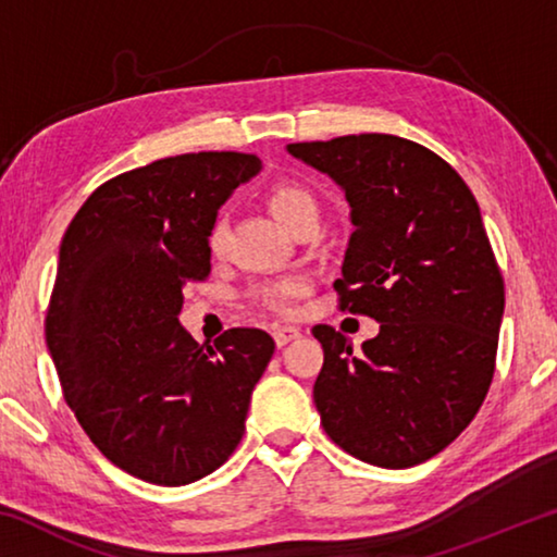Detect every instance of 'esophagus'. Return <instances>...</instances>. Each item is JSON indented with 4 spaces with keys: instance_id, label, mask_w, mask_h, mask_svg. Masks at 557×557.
Returning <instances> with one entry per match:
<instances>
[{
    "instance_id": "34e87169",
    "label": "esophagus",
    "mask_w": 557,
    "mask_h": 557,
    "mask_svg": "<svg viewBox=\"0 0 557 557\" xmlns=\"http://www.w3.org/2000/svg\"><path fill=\"white\" fill-rule=\"evenodd\" d=\"M301 336V329L299 326H275L272 329V338H275L277 346H287L289 342H295V338Z\"/></svg>"
}]
</instances>
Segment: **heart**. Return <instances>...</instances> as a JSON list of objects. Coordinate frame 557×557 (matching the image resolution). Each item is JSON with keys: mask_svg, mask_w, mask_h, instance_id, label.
Returning <instances> with one entry per match:
<instances>
[{"mask_svg": "<svg viewBox=\"0 0 557 557\" xmlns=\"http://www.w3.org/2000/svg\"><path fill=\"white\" fill-rule=\"evenodd\" d=\"M270 209L275 213V219L289 228L292 223L299 221L301 215L307 213H317V199L312 191H307L305 186L299 184H277L270 191ZM223 238H225V228L223 223H215L211 233H209V245L211 250H221L223 248ZM307 282L301 277H282L275 282H268L258 289V299L262 305L275 309L280 314H289L295 309V301L305 295Z\"/></svg>", "mask_w": 557, "mask_h": 557, "instance_id": "heart-1", "label": "heart"}]
</instances>
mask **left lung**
I'll return each mask as SVG.
<instances>
[{
    "label": "left lung",
    "mask_w": 557,
    "mask_h": 557,
    "mask_svg": "<svg viewBox=\"0 0 557 557\" xmlns=\"http://www.w3.org/2000/svg\"><path fill=\"white\" fill-rule=\"evenodd\" d=\"M342 188L354 233L342 307L379 334L354 351L319 324L314 405L326 435L385 469L414 467L459 437L492 385L504 280L474 194L445 159L395 135L287 145Z\"/></svg>",
    "instance_id": "obj_1"
}]
</instances>
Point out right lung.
Listing matches in <instances>:
<instances>
[{
    "label": "right lung",
    "instance_id": "obj_1",
    "mask_svg": "<svg viewBox=\"0 0 557 557\" xmlns=\"http://www.w3.org/2000/svg\"><path fill=\"white\" fill-rule=\"evenodd\" d=\"M256 154L157 159L110 178L65 231L46 346L92 445L157 486H184L238 447L275 342L228 329L203 348L178 322L186 282L211 272L209 233Z\"/></svg>",
    "mask_w": 557,
    "mask_h": 557
}]
</instances>
